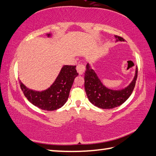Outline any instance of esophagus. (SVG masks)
<instances>
[{
	"instance_id": "1",
	"label": "esophagus",
	"mask_w": 156,
	"mask_h": 156,
	"mask_svg": "<svg viewBox=\"0 0 156 156\" xmlns=\"http://www.w3.org/2000/svg\"><path fill=\"white\" fill-rule=\"evenodd\" d=\"M76 70H77V72L79 74L82 75V74H83V73L84 72V70H85V67H84V65L83 64L80 63V64H78L77 65V67H76Z\"/></svg>"
}]
</instances>
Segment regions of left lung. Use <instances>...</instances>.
<instances>
[{
  "instance_id": "obj_1",
  "label": "left lung",
  "mask_w": 156,
  "mask_h": 156,
  "mask_svg": "<svg viewBox=\"0 0 156 156\" xmlns=\"http://www.w3.org/2000/svg\"><path fill=\"white\" fill-rule=\"evenodd\" d=\"M116 41H124L122 37L115 36ZM138 77V68L133 81L126 88L115 91L105 87L98 78L96 73L90 67L89 63L84 73V89L89 101L95 106L101 109H113L123 104L131 96L135 87Z\"/></svg>"
}]
</instances>
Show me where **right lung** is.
Segmentation results:
<instances>
[{
    "label": "right lung",
    "instance_id": "right-lung-1",
    "mask_svg": "<svg viewBox=\"0 0 156 156\" xmlns=\"http://www.w3.org/2000/svg\"><path fill=\"white\" fill-rule=\"evenodd\" d=\"M48 36L50 34H47ZM75 65H65L50 87L43 91L28 89L20 81L25 96L31 104L41 109L54 111L59 109L67 102L74 78L78 75Z\"/></svg>",
    "mask_w": 156,
    "mask_h": 156
}]
</instances>
